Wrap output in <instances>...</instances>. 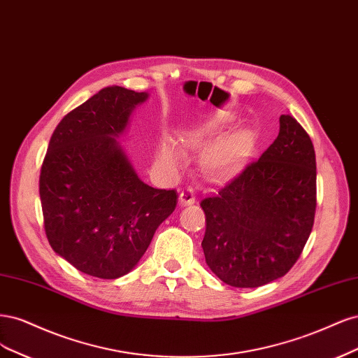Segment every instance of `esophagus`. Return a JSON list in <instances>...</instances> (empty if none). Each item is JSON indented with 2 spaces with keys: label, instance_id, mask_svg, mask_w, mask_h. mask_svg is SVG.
<instances>
[{
  "label": "esophagus",
  "instance_id": "1",
  "mask_svg": "<svg viewBox=\"0 0 358 358\" xmlns=\"http://www.w3.org/2000/svg\"><path fill=\"white\" fill-rule=\"evenodd\" d=\"M194 192L193 189H186V190H181L180 193V205L181 206H187L194 203Z\"/></svg>",
  "mask_w": 358,
  "mask_h": 358
}]
</instances>
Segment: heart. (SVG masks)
Here are the masks:
<instances>
[{"mask_svg":"<svg viewBox=\"0 0 358 358\" xmlns=\"http://www.w3.org/2000/svg\"><path fill=\"white\" fill-rule=\"evenodd\" d=\"M205 136H206V132L196 134L194 141H202ZM239 152H241V141L238 138H229V140L214 144L208 152L205 153L203 165L213 176L224 174L226 171H229L235 165L236 159L239 157ZM157 160L160 166L168 171H172L182 162V153L171 140H165L159 148Z\"/></svg>","mask_w":358,"mask_h":358,"instance_id":"b5f03b06","label":"heart"}]
</instances>
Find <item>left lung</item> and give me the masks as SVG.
<instances>
[{
	"label": "left lung",
	"instance_id": "obj_1",
	"mask_svg": "<svg viewBox=\"0 0 358 358\" xmlns=\"http://www.w3.org/2000/svg\"><path fill=\"white\" fill-rule=\"evenodd\" d=\"M201 206L205 260L223 282L255 288L284 276L302 255L317 206L315 152L301 123L282 114L275 141Z\"/></svg>",
	"mask_w": 358,
	"mask_h": 358
}]
</instances>
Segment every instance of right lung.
<instances>
[{
    "label": "right lung",
    "instance_id": "add662e5",
    "mask_svg": "<svg viewBox=\"0 0 358 358\" xmlns=\"http://www.w3.org/2000/svg\"><path fill=\"white\" fill-rule=\"evenodd\" d=\"M145 92L101 89L56 126L40 174L44 230L56 255L80 272L116 280L135 268L176 190L138 178L116 141Z\"/></svg>",
    "mask_w": 358,
    "mask_h": 358
}]
</instances>
